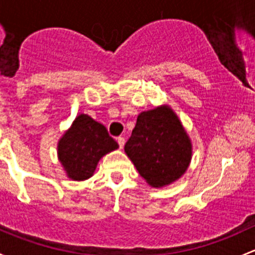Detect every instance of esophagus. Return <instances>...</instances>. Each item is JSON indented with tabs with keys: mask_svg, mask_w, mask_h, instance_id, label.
<instances>
[{
	"mask_svg": "<svg viewBox=\"0 0 255 255\" xmlns=\"http://www.w3.org/2000/svg\"><path fill=\"white\" fill-rule=\"evenodd\" d=\"M117 143H119L120 149H122L123 146H125V138H123V136H119V138H117Z\"/></svg>",
	"mask_w": 255,
	"mask_h": 255,
	"instance_id": "1",
	"label": "esophagus"
}]
</instances>
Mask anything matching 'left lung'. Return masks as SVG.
<instances>
[{
	"label": "left lung",
	"mask_w": 255,
	"mask_h": 255,
	"mask_svg": "<svg viewBox=\"0 0 255 255\" xmlns=\"http://www.w3.org/2000/svg\"><path fill=\"white\" fill-rule=\"evenodd\" d=\"M125 151L149 186L160 188L186 172L192 143L173 110L163 105L139 115Z\"/></svg>",
	"instance_id": "left-lung-1"
}]
</instances>
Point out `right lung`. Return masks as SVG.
Listing matches in <instances>:
<instances>
[{
  "label": "right lung",
  "instance_id": "1",
  "mask_svg": "<svg viewBox=\"0 0 255 255\" xmlns=\"http://www.w3.org/2000/svg\"><path fill=\"white\" fill-rule=\"evenodd\" d=\"M119 148L105 126L88 115H79L60 139L57 152L67 176L73 181L90 178L104 155Z\"/></svg>",
  "mask_w": 255,
  "mask_h": 255
}]
</instances>
